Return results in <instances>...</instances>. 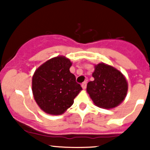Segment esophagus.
I'll return each mask as SVG.
<instances>
[{"label": "esophagus", "mask_w": 150, "mask_h": 150, "mask_svg": "<svg viewBox=\"0 0 150 150\" xmlns=\"http://www.w3.org/2000/svg\"><path fill=\"white\" fill-rule=\"evenodd\" d=\"M86 84H87L86 82H83V83H82L81 86H82V88H83V89H86Z\"/></svg>", "instance_id": "obj_1"}]
</instances>
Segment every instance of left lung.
Instances as JSON below:
<instances>
[{
    "mask_svg": "<svg viewBox=\"0 0 150 150\" xmlns=\"http://www.w3.org/2000/svg\"><path fill=\"white\" fill-rule=\"evenodd\" d=\"M93 81L88 82L86 91L94 104L103 109H112L125 100L128 92L126 78L119 70L107 64L95 65Z\"/></svg>",
    "mask_w": 150,
    "mask_h": 150,
    "instance_id": "obj_1",
    "label": "left lung"
}]
</instances>
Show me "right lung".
<instances>
[{"label": "right lung", "instance_id": "add662e5", "mask_svg": "<svg viewBox=\"0 0 150 150\" xmlns=\"http://www.w3.org/2000/svg\"><path fill=\"white\" fill-rule=\"evenodd\" d=\"M71 65L70 59L59 55L41 64L33 75L34 98L47 114H63L82 90L75 76L70 72Z\"/></svg>", "mask_w": 150, "mask_h": 150}]
</instances>
